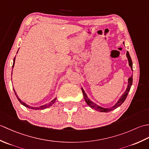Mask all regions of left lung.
<instances>
[{
	"mask_svg": "<svg viewBox=\"0 0 149 149\" xmlns=\"http://www.w3.org/2000/svg\"><path fill=\"white\" fill-rule=\"evenodd\" d=\"M126 56H127V57L129 65V66H130V67L132 70V60H131V56H130V55H129V53L128 51L127 52V54H126ZM132 75H131V76L129 78L127 87V89H126L125 92L123 93V94L121 96V97L120 98V99L118 100V102H117L115 104V105L111 107H109V108H104V107H100L99 106H98L97 104H96L95 103H94L93 102H92V101L90 100L89 99H88L83 88H82V91H83V96H84L85 101H86V102L87 103L88 105L90 107H91L92 109H94L95 110L99 111H100V112H109V111H113L115 109L117 108V107H119L120 106H121L122 103L124 102L125 99L127 97L128 93L129 92V91H130L131 87L132 86Z\"/></svg>",
	"mask_w": 149,
	"mask_h": 149,
	"instance_id": "1",
	"label": "left lung"
}]
</instances>
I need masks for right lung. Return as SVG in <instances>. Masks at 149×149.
I'll list each match as a JSON object with an SVG mask.
<instances>
[{
	"mask_svg": "<svg viewBox=\"0 0 149 149\" xmlns=\"http://www.w3.org/2000/svg\"><path fill=\"white\" fill-rule=\"evenodd\" d=\"M15 58H14V60H13V66L12 67L13 68V66H14V65H15ZM13 90H14V91H15V95H16V96H17V99H18V100H19V102H20L22 105H24V106H26V107H28V108H29V109H36V110H38V109H46V108H47V107H50V106H52L53 104H54V102H56V99H57V98H55L54 99H53L51 102H49V104H45V105H43V106H40V107H32V106H29V105H27V104H26V103H24V102H22V101L19 99L18 98V97L17 96V95L16 94V93H15V90L13 89Z\"/></svg>",
	"mask_w": 149,
	"mask_h": 149,
	"instance_id": "right-lung-1",
	"label": "right lung"
}]
</instances>
